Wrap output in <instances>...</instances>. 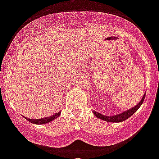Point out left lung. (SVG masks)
Segmentation results:
<instances>
[{
    "label": "left lung",
    "mask_w": 159,
    "mask_h": 159,
    "mask_svg": "<svg viewBox=\"0 0 159 159\" xmlns=\"http://www.w3.org/2000/svg\"><path fill=\"white\" fill-rule=\"evenodd\" d=\"M145 93L143 95L141 100L140 101L139 103H137V105H136L135 107H133L132 108H130L129 110L125 111L124 112L120 113V114L118 115H115V116H104V115H102L101 113H98L97 111H93L94 112V115L96 117H98L100 120H105L107 122H113V123H119V122H122V121L127 120L128 118L133 116L134 113L137 111L138 109H139L140 107L141 106V104L143 103L144 99H145Z\"/></svg>",
    "instance_id": "1"
}]
</instances>
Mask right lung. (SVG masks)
Segmentation results:
<instances>
[{
	"label": "right lung",
	"mask_w": 159,
	"mask_h": 159,
	"mask_svg": "<svg viewBox=\"0 0 159 159\" xmlns=\"http://www.w3.org/2000/svg\"><path fill=\"white\" fill-rule=\"evenodd\" d=\"M60 115H61V112L57 113V114L53 115V116H51L49 117L38 119V120H33V119H29V118H26V119L28 121H30V122H31L32 124H34V125H44V124H47V123L54 120L55 119H57V117L60 116Z\"/></svg>",
	"instance_id": "obj_1"
}]
</instances>
